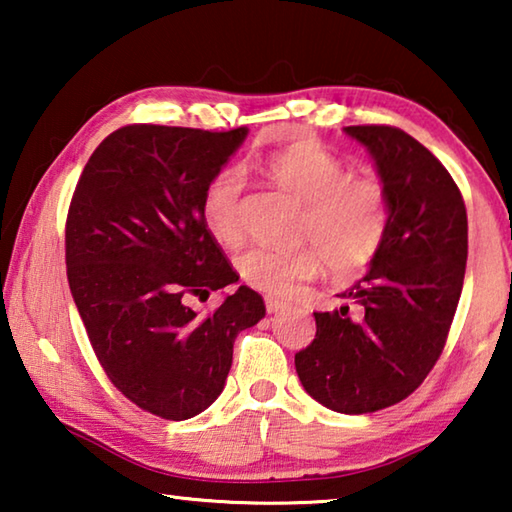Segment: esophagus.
Instances as JSON below:
<instances>
[{"mask_svg":"<svg viewBox=\"0 0 512 512\" xmlns=\"http://www.w3.org/2000/svg\"><path fill=\"white\" fill-rule=\"evenodd\" d=\"M264 305H266V311H268V314H277V311H282L284 307H287V302H282L280 298L266 296V298H264Z\"/></svg>","mask_w":512,"mask_h":512,"instance_id":"obj_1","label":"esophagus"}]
</instances>
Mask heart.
Returning <instances> with one entry per match:
<instances>
[{"instance_id": "1", "label": "heart", "mask_w": 512, "mask_h": 512, "mask_svg": "<svg viewBox=\"0 0 512 512\" xmlns=\"http://www.w3.org/2000/svg\"><path fill=\"white\" fill-rule=\"evenodd\" d=\"M268 173L302 203L296 237L307 241L293 250L255 246L237 257V273L248 287L287 296L296 284L320 273L352 275L372 264L391 228V198L384 180L352 176L325 149L293 146L268 162ZM244 189L239 167H225L207 183L201 216L207 232L225 248L244 241Z\"/></svg>"}]
</instances>
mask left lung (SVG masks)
<instances>
[{"label":"left lung","mask_w":512,"mask_h":512,"mask_svg":"<svg viewBox=\"0 0 512 512\" xmlns=\"http://www.w3.org/2000/svg\"><path fill=\"white\" fill-rule=\"evenodd\" d=\"M345 133L375 158L391 228L370 273L341 296L359 314L314 311L316 339L296 354V372L316 402L361 415L409 397L443 354L463 291L467 212L443 162L409 133L386 124Z\"/></svg>","instance_id":"1"}]
</instances>
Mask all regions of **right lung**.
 Returning a JSON list of instances; mask_svg holds the SVG:
<instances>
[{
    "label": "right lung",
    "mask_w": 512,
    "mask_h": 512,
    "mask_svg": "<svg viewBox=\"0 0 512 512\" xmlns=\"http://www.w3.org/2000/svg\"><path fill=\"white\" fill-rule=\"evenodd\" d=\"M248 133L128 124L90 155L65 223L72 298L112 386L142 411L187 420L221 395L241 329L266 307L207 232L201 201Z\"/></svg>",
    "instance_id": "1"
}]
</instances>
